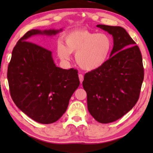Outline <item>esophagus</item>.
<instances>
[{
	"instance_id": "34e87169",
	"label": "esophagus",
	"mask_w": 153,
	"mask_h": 153,
	"mask_svg": "<svg viewBox=\"0 0 153 153\" xmlns=\"http://www.w3.org/2000/svg\"><path fill=\"white\" fill-rule=\"evenodd\" d=\"M79 79L81 84H82V82H83V76L82 74H79Z\"/></svg>"
}]
</instances>
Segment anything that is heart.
I'll use <instances>...</instances> for the list:
<instances>
[{
    "mask_svg": "<svg viewBox=\"0 0 153 153\" xmlns=\"http://www.w3.org/2000/svg\"><path fill=\"white\" fill-rule=\"evenodd\" d=\"M64 45L59 42L56 52L63 61L71 59V53H76V61L80 68L87 71L102 67L108 60L113 47L112 38L108 34L77 30L64 37Z\"/></svg>",
    "mask_w": 153,
    "mask_h": 153,
    "instance_id": "b5f03b06",
    "label": "heart"
}]
</instances>
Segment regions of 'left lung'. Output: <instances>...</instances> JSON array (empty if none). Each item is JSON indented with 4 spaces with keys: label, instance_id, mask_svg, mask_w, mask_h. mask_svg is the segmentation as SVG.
I'll return each mask as SVG.
<instances>
[{
    "label": "left lung",
    "instance_id": "8db88e82",
    "mask_svg": "<svg viewBox=\"0 0 153 153\" xmlns=\"http://www.w3.org/2000/svg\"><path fill=\"white\" fill-rule=\"evenodd\" d=\"M112 35L114 46L106 63L85 74L83 89L87 108L97 122H113L132 109L144 78L141 51L125 29L97 25Z\"/></svg>",
    "mask_w": 153,
    "mask_h": 153
}]
</instances>
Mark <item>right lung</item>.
<instances>
[{
  "label": "right lung",
  "instance_id": "obj_1",
  "mask_svg": "<svg viewBox=\"0 0 153 153\" xmlns=\"http://www.w3.org/2000/svg\"><path fill=\"white\" fill-rule=\"evenodd\" d=\"M61 31L62 29L27 31L16 43L8 67L13 101L32 120L44 124L61 118L80 83L77 70L57 67L51 51L31 43L35 35L53 36Z\"/></svg>",
  "mask_w": 153,
  "mask_h": 153
}]
</instances>
